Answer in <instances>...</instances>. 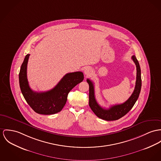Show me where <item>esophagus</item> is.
Listing matches in <instances>:
<instances>
[{"label":"esophagus","mask_w":161,"mask_h":161,"mask_svg":"<svg viewBox=\"0 0 161 161\" xmlns=\"http://www.w3.org/2000/svg\"><path fill=\"white\" fill-rule=\"evenodd\" d=\"M92 72H93L91 68H89V67L86 68L85 69V71H84L85 74V75H86V76H90L92 74Z\"/></svg>","instance_id":"1"}]
</instances>
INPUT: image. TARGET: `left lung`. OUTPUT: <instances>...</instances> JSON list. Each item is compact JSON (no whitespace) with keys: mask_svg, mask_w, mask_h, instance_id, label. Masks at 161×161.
Masks as SVG:
<instances>
[{"mask_svg":"<svg viewBox=\"0 0 161 161\" xmlns=\"http://www.w3.org/2000/svg\"><path fill=\"white\" fill-rule=\"evenodd\" d=\"M132 59L136 64V86L134 91L130 97L125 102L121 104H118L111 106L108 109H105L101 107L97 102L94 95V83L89 79H87V82L89 86V105L95 114L99 118L106 121H114L119 119L124 116L130 111L138 98L141 87V70L138 61L136 59V56H132Z\"/></svg>","mask_w":161,"mask_h":161,"instance_id":"1","label":"left lung"}]
</instances>
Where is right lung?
<instances>
[{
	"label": "right lung",
	"instance_id": "1",
	"mask_svg": "<svg viewBox=\"0 0 161 161\" xmlns=\"http://www.w3.org/2000/svg\"><path fill=\"white\" fill-rule=\"evenodd\" d=\"M29 56V54L25 56L19 74V86L25 100L33 110L38 114H53L61 111L66 103L69 92L83 81V72L67 74L52 89L46 92H35L29 87L27 78V65Z\"/></svg>",
	"mask_w": 161,
	"mask_h": 161
}]
</instances>
